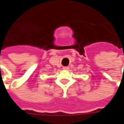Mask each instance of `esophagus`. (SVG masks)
Returning <instances> with one entry per match:
<instances>
[{
    "mask_svg": "<svg viewBox=\"0 0 124 124\" xmlns=\"http://www.w3.org/2000/svg\"><path fill=\"white\" fill-rule=\"evenodd\" d=\"M62 69L64 70H69V67L68 66H64V67L62 68Z\"/></svg>",
    "mask_w": 124,
    "mask_h": 124,
    "instance_id": "1",
    "label": "esophagus"
}]
</instances>
